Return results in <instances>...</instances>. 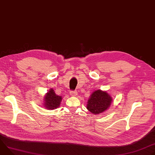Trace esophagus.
Here are the masks:
<instances>
[{
    "label": "esophagus",
    "instance_id": "1",
    "mask_svg": "<svg viewBox=\"0 0 155 155\" xmlns=\"http://www.w3.org/2000/svg\"><path fill=\"white\" fill-rule=\"evenodd\" d=\"M70 95L71 96H76L77 95V91H71L70 93Z\"/></svg>",
    "mask_w": 155,
    "mask_h": 155
}]
</instances>
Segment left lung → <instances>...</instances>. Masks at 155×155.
Instances as JSON below:
<instances>
[{"label":"left lung","mask_w":155,"mask_h":155,"mask_svg":"<svg viewBox=\"0 0 155 155\" xmlns=\"http://www.w3.org/2000/svg\"><path fill=\"white\" fill-rule=\"evenodd\" d=\"M112 99L106 91L100 90L94 91L88 99L86 108L89 111L95 115L103 113L107 110L112 104Z\"/></svg>","instance_id":"1"}]
</instances>
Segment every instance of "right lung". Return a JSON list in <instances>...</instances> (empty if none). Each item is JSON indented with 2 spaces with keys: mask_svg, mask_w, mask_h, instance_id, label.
Listing matches in <instances>:
<instances>
[{
  "mask_svg": "<svg viewBox=\"0 0 155 155\" xmlns=\"http://www.w3.org/2000/svg\"><path fill=\"white\" fill-rule=\"evenodd\" d=\"M61 101L62 97L56 95L53 88H51L44 97L43 107L48 110L56 109L59 107Z\"/></svg>",
  "mask_w": 155,
  "mask_h": 155,
  "instance_id": "add662e5",
  "label": "right lung"
}]
</instances>
